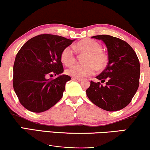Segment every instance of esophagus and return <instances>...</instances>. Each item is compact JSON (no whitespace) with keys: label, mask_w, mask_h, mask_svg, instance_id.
Masks as SVG:
<instances>
[{"label":"esophagus","mask_w":150,"mask_h":150,"mask_svg":"<svg viewBox=\"0 0 150 150\" xmlns=\"http://www.w3.org/2000/svg\"><path fill=\"white\" fill-rule=\"evenodd\" d=\"M72 80L73 81H81L82 79H80V78H76V77H73Z\"/></svg>","instance_id":"obj_1"}]
</instances>
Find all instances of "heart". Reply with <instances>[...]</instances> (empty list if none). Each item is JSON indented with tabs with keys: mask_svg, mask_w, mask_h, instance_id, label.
I'll return each mask as SVG.
<instances>
[{
	"mask_svg": "<svg viewBox=\"0 0 150 150\" xmlns=\"http://www.w3.org/2000/svg\"><path fill=\"white\" fill-rule=\"evenodd\" d=\"M76 50L81 54H87L86 64H74L67 70L69 75L76 78H82L94 74L97 70L106 66L107 58L102 52V47L98 43L92 39H84L78 42ZM61 61L66 66H71L75 62V56L73 48L68 46L61 54Z\"/></svg>",
	"mask_w": 150,
	"mask_h": 150,
	"instance_id": "heart-1",
	"label": "heart"
}]
</instances>
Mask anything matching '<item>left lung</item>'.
I'll use <instances>...</instances> for the list:
<instances>
[{"label":"left lung","instance_id":"left-lung-1","mask_svg":"<svg viewBox=\"0 0 150 150\" xmlns=\"http://www.w3.org/2000/svg\"><path fill=\"white\" fill-rule=\"evenodd\" d=\"M101 40L108 52V64L96 78L105 82L90 81L86 90L88 98L94 105L108 111H115L126 107L135 94L139 85L140 64L135 52L123 40L110 35L92 37Z\"/></svg>","mask_w":150,"mask_h":150}]
</instances>
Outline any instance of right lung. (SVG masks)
<instances>
[{
  "label": "right lung",
  "instance_id": "obj_1",
  "mask_svg": "<svg viewBox=\"0 0 150 150\" xmlns=\"http://www.w3.org/2000/svg\"><path fill=\"white\" fill-rule=\"evenodd\" d=\"M75 40L43 34L29 39L21 47L15 59L13 85L20 103L26 109L43 112L62 98L65 84L71 77L62 75L61 54ZM50 74L58 77L47 79Z\"/></svg>",
  "mask_w": 150,
  "mask_h": 150
}]
</instances>
